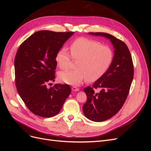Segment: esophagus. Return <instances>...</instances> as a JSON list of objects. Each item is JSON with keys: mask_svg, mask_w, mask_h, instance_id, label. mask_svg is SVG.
I'll return each instance as SVG.
<instances>
[{"mask_svg": "<svg viewBox=\"0 0 151 151\" xmlns=\"http://www.w3.org/2000/svg\"><path fill=\"white\" fill-rule=\"evenodd\" d=\"M72 90L73 91H79V88H78L76 86H72Z\"/></svg>", "mask_w": 151, "mask_h": 151, "instance_id": "34e87169", "label": "esophagus"}]
</instances>
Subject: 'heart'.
I'll list each match as a JSON object with an SVG mask.
<instances>
[{"instance_id": "b5f03b06", "label": "heart", "mask_w": 151, "mask_h": 151, "mask_svg": "<svg viewBox=\"0 0 151 151\" xmlns=\"http://www.w3.org/2000/svg\"><path fill=\"white\" fill-rule=\"evenodd\" d=\"M70 52L65 47L57 52L55 61L62 69H67L70 65L71 57L77 60L76 69L60 72V81L70 85H79L87 79L94 82L102 77L109 69L113 60V52L107 45L98 41L86 37H80L70 43Z\"/></svg>"}]
</instances>
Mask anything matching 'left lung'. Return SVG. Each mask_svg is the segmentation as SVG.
I'll return each mask as SVG.
<instances>
[{
	"label": "left lung",
	"instance_id": "8db88e82",
	"mask_svg": "<svg viewBox=\"0 0 151 151\" xmlns=\"http://www.w3.org/2000/svg\"><path fill=\"white\" fill-rule=\"evenodd\" d=\"M89 34L108 38L115 48L112 63L106 74L92 87L84 89L88 98L83 106L84 115L99 122L113 116L125 103L134 78V64L129 50L122 40L105 33ZM95 88H99L100 92H96Z\"/></svg>",
	"mask_w": 151,
	"mask_h": 151
}]
</instances>
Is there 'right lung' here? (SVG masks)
<instances>
[{
  "label": "right lung",
  "instance_id": "right-lung-1",
  "mask_svg": "<svg viewBox=\"0 0 151 151\" xmlns=\"http://www.w3.org/2000/svg\"><path fill=\"white\" fill-rule=\"evenodd\" d=\"M74 32L39 31L18 48L14 60L17 91L26 106L35 115L49 118L60 112L71 93L68 84H56L55 55Z\"/></svg>",
  "mask_w": 151,
  "mask_h": 151
}]
</instances>
